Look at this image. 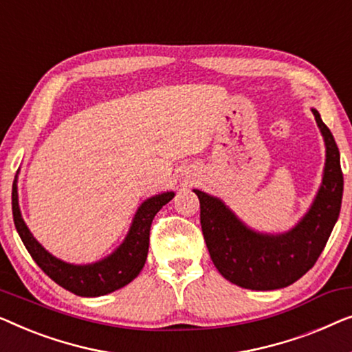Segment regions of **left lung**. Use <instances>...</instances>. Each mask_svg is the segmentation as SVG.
<instances>
[{
    "instance_id": "left-lung-1",
    "label": "left lung",
    "mask_w": 352,
    "mask_h": 352,
    "mask_svg": "<svg viewBox=\"0 0 352 352\" xmlns=\"http://www.w3.org/2000/svg\"><path fill=\"white\" fill-rule=\"evenodd\" d=\"M325 143V166L313 204L284 232L247 226L220 197L192 190L199 197L201 228L210 258L232 284L250 290H276L294 284L313 268L338 220L343 197L340 151L330 129L311 108Z\"/></svg>"
}]
</instances>
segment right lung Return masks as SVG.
<instances>
[{"mask_svg": "<svg viewBox=\"0 0 352 352\" xmlns=\"http://www.w3.org/2000/svg\"><path fill=\"white\" fill-rule=\"evenodd\" d=\"M174 196V191H166L143 201L133 215L124 241L105 258L87 265L67 263V261L49 254L34 239L32 231L28 230L27 223L22 219L21 207H19L17 175L12 183L14 225H16V230L28 254L56 284L79 296H102L127 285L140 273L145 266L148 247H150L151 221L162 209V206L172 201Z\"/></svg>", "mask_w": 352, "mask_h": 352, "instance_id": "1", "label": "right lung"}]
</instances>
